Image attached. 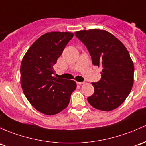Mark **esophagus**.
<instances>
[{"instance_id": "1", "label": "esophagus", "mask_w": 146, "mask_h": 146, "mask_svg": "<svg viewBox=\"0 0 146 146\" xmlns=\"http://www.w3.org/2000/svg\"><path fill=\"white\" fill-rule=\"evenodd\" d=\"M84 83H85V82H77L78 85H82Z\"/></svg>"}]
</instances>
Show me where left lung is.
<instances>
[{"mask_svg": "<svg viewBox=\"0 0 146 146\" xmlns=\"http://www.w3.org/2000/svg\"><path fill=\"white\" fill-rule=\"evenodd\" d=\"M75 35L87 47L93 65L102 67L101 80L92 83L94 92L87 101L98 110L115 109L127 99L134 84V63L128 50L106 31L82 30Z\"/></svg>", "mask_w": 146, "mask_h": 146, "instance_id": "1", "label": "left lung"}]
</instances>
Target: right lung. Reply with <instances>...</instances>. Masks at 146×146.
Listing matches in <instances>:
<instances>
[{
  "instance_id": "1",
  "label": "right lung",
  "mask_w": 146,
  "mask_h": 146,
  "mask_svg": "<svg viewBox=\"0 0 146 146\" xmlns=\"http://www.w3.org/2000/svg\"><path fill=\"white\" fill-rule=\"evenodd\" d=\"M70 32H49L36 40L21 61L20 80L30 104L47 115L60 113L68 106L77 85L73 80L56 78L54 65L73 38Z\"/></svg>"
}]
</instances>
